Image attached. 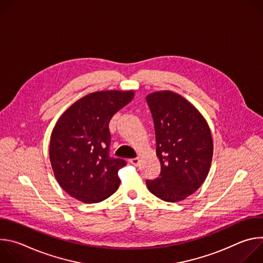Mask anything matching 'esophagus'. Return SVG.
<instances>
[{
	"instance_id": "obj_1",
	"label": "esophagus",
	"mask_w": 263,
	"mask_h": 263,
	"mask_svg": "<svg viewBox=\"0 0 263 263\" xmlns=\"http://www.w3.org/2000/svg\"><path fill=\"white\" fill-rule=\"evenodd\" d=\"M138 161H139V159H138V158H131V159L129 160V162H130L131 164L135 165V166L138 164Z\"/></svg>"
}]
</instances>
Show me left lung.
<instances>
[{
  "instance_id": "8db88e82",
  "label": "left lung",
  "mask_w": 263,
  "mask_h": 263,
  "mask_svg": "<svg viewBox=\"0 0 263 263\" xmlns=\"http://www.w3.org/2000/svg\"><path fill=\"white\" fill-rule=\"evenodd\" d=\"M145 100L161 164L159 177L146 180V186L165 202L182 201L199 189L209 173L213 154L210 128L200 111L174 91L152 92Z\"/></svg>"
}]
</instances>
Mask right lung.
<instances>
[{"mask_svg": "<svg viewBox=\"0 0 263 263\" xmlns=\"http://www.w3.org/2000/svg\"><path fill=\"white\" fill-rule=\"evenodd\" d=\"M133 90L89 93L68 107L50 141V160L62 190L83 203H99L120 186L119 171L127 162L109 156V122L132 101Z\"/></svg>", "mask_w": 263, "mask_h": 263, "instance_id": "obj_1", "label": "right lung"}]
</instances>
